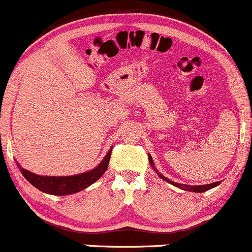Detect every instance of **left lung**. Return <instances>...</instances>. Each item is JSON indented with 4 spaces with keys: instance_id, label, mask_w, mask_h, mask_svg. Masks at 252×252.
<instances>
[{
    "instance_id": "left-lung-1",
    "label": "left lung",
    "mask_w": 252,
    "mask_h": 252,
    "mask_svg": "<svg viewBox=\"0 0 252 252\" xmlns=\"http://www.w3.org/2000/svg\"><path fill=\"white\" fill-rule=\"evenodd\" d=\"M148 159H149V164H151L152 168H153L154 171L157 172V175L160 177L161 179H164V181H166L167 183L175 185V187L179 188V189L182 190H185V191H190V192H204L207 191V190L209 189H213V188L218 187V185L220 184V182H215V183H211V184H204V185H188V184H181V183H176V182L171 181V179H168L167 177H165L164 175H161V173L159 172V171L157 170L156 166H154V161H153V158L151 157V154H148Z\"/></svg>"
}]
</instances>
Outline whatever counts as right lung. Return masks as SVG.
Instances as JSON below:
<instances>
[{
    "label": "right lung",
    "mask_w": 252,
    "mask_h": 252,
    "mask_svg": "<svg viewBox=\"0 0 252 252\" xmlns=\"http://www.w3.org/2000/svg\"><path fill=\"white\" fill-rule=\"evenodd\" d=\"M112 147L109 149L106 156L98 166L86 172L79 173V175L74 176H39L35 173L30 172L29 170H25L18 164V167L20 168V172L27 181L31 183L33 187L37 188L40 191L49 193V195H56V196H65L71 195L88 188L92 185L94 182L98 181L101 176L104 175L105 171L107 170L109 166L110 157H111Z\"/></svg>",
    "instance_id": "right-lung-1"
}]
</instances>
